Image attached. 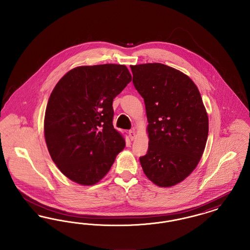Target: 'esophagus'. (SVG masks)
<instances>
[{
  "instance_id": "34e87169",
  "label": "esophagus",
  "mask_w": 250,
  "mask_h": 250,
  "mask_svg": "<svg viewBox=\"0 0 250 250\" xmlns=\"http://www.w3.org/2000/svg\"><path fill=\"white\" fill-rule=\"evenodd\" d=\"M128 134H129V138H130L131 141H133V140L136 138V132H135V129H131V130H129Z\"/></svg>"
}]
</instances>
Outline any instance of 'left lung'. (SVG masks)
<instances>
[{"label": "left lung", "mask_w": 250, "mask_h": 250, "mask_svg": "<svg viewBox=\"0 0 250 250\" xmlns=\"http://www.w3.org/2000/svg\"><path fill=\"white\" fill-rule=\"evenodd\" d=\"M143 96L149 146L140 157L143 172L161 188L187 178L202 157L209 122L197 86L186 74L159 62L130 65Z\"/></svg>", "instance_id": "8db88e82"}]
</instances>
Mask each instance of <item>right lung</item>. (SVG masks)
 <instances>
[{
    "instance_id": "obj_1",
    "label": "right lung",
    "mask_w": 250,
    "mask_h": 250,
    "mask_svg": "<svg viewBox=\"0 0 250 250\" xmlns=\"http://www.w3.org/2000/svg\"><path fill=\"white\" fill-rule=\"evenodd\" d=\"M131 80L123 64L83 65L54 87L45 113V140L53 162L73 182L95 185L125 148L112 125V102Z\"/></svg>"
}]
</instances>
